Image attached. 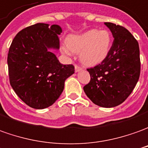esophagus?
Segmentation results:
<instances>
[{
  "mask_svg": "<svg viewBox=\"0 0 148 148\" xmlns=\"http://www.w3.org/2000/svg\"><path fill=\"white\" fill-rule=\"evenodd\" d=\"M81 70H82V68H80V66H78V65H76V66H75V72H80Z\"/></svg>",
  "mask_w": 148,
  "mask_h": 148,
  "instance_id": "esophagus-1",
  "label": "esophagus"
}]
</instances>
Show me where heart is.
Returning a JSON list of instances; mask_svg holds the SVG:
<instances>
[{"label":"heart","mask_w":148,"mask_h":148,"mask_svg":"<svg viewBox=\"0 0 148 148\" xmlns=\"http://www.w3.org/2000/svg\"><path fill=\"white\" fill-rule=\"evenodd\" d=\"M110 33L106 29H89L80 34L71 35L68 44L63 46L64 53L71 55L80 52V61L85 65L93 66L106 58L110 51Z\"/></svg>","instance_id":"heart-1"}]
</instances>
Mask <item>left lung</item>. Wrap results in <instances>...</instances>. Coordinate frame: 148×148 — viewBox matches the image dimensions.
<instances>
[{
    "mask_svg": "<svg viewBox=\"0 0 148 148\" xmlns=\"http://www.w3.org/2000/svg\"><path fill=\"white\" fill-rule=\"evenodd\" d=\"M114 37L106 58L87 71L90 81L84 85L87 97L97 106L111 108L122 104L132 92L140 75L137 40L125 27L105 22Z\"/></svg>",
    "mask_w": 148,
    "mask_h": 148,
    "instance_id": "obj_1",
    "label": "left lung"
}]
</instances>
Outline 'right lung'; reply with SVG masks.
I'll list each match as a JSON object with an SVG mask.
<instances>
[{"mask_svg":"<svg viewBox=\"0 0 148 148\" xmlns=\"http://www.w3.org/2000/svg\"><path fill=\"white\" fill-rule=\"evenodd\" d=\"M60 25L37 23L19 31L10 45L7 63L10 82L27 106L45 109L56 102L64 81L75 72L60 63L51 49L60 48Z\"/></svg>","mask_w":148,"mask_h":148,"instance_id":"1","label":"right lung"}]
</instances>
